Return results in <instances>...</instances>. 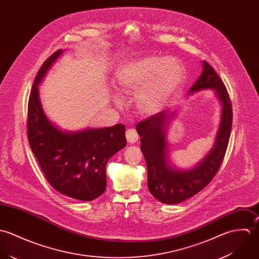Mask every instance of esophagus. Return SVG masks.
Segmentation results:
<instances>
[{"mask_svg":"<svg viewBox=\"0 0 259 259\" xmlns=\"http://www.w3.org/2000/svg\"><path fill=\"white\" fill-rule=\"evenodd\" d=\"M126 138L130 144H134L138 141V134L134 129H128L126 131Z\"/></svg>","mask_w":259,"mask_h":259,"instance_id":"1","label":"esophagus"}]
</instances>
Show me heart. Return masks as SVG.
Returning <instances> with one entry per match:
<instances>
[{
	"mask_svg": "<svg viewBox=\"0 0 259 259\" xmlns=\"http://www.w3.org/2000/svg\"><path fill=\"white\" fill-rule=\"evenodd\" d=\"M183 63L174 57L143 56L123 63L115 73L118 91L136 96L138 111L146 116L159 113L186 81ZM116 103L121 99L115 96Z\"/></svg>",
	"mask_w": 259,
	"mask_h": 259,
	"instance_id": "1",
	"label": "heart"
}]
</instances>
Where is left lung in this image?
Wrapping results in <instances>:
<instances>
[{
    "instance_id": "left-lung-1",
    "label": "left lung",
    "mask_w": 259,
    "mask_h": 259,
    "mask_svg": "<svg viewBox=\"0 0 259 259\" xmlns=\"http://www.w3.org/2000/svg\"><path fill=\"white\" fill-rule=\"evenodd\" d=\"M202 67V73L189 89L188 95L201 90H213L221 105V116L213 147L197 165L190 169H179L170 161L167 129L170 121L176 117V110H164L136 125L141 137L140 148L148 169L149 191L165 204H178L207 186L220 168L228 145L232 126L229 95L214 69L205 61Z\"/></svg>"
}]
</instances>
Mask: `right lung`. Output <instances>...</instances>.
Listing matches in <instances>:
<instances>
[{
  "mask_svg": "<svg viewBox=\"0 0 259 259\" xmlns=\"http://www.w3.org/2000/svg\"><path fill=\"white\" fill-rule=\"evenodd\" d=\"M62 53L58 50L44 62L33 83L28 103V140L54 189L77 200L91 201L106 190L108 160L127 144L125 126L67 131L49 120L38 86Z\"/></svg>",
  "mask_w": 259,
  "mask_h": 259,
  "instance_id": "add662e5",
  "label": "right lung"
}]
</instances>
